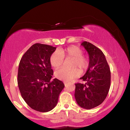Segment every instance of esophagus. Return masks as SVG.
<instances>
[{"mask_svg": "<svg viewBox=\"0 0 130 130\" xmlns=\"http://www.w3.org/2000/svg\"><path fill=\"white\" fill-rule=\"evenodd\" d=\"M64 85H65V87H67V85H68V83H67V82H64Z\"/></svg>", "mask_w": 130, "mask_h": 130, "instance_id": "34e87169", "label": "esophagus"}]
</instances>
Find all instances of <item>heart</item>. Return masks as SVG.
Masks as SVG:
<instances>
[{
	"instance_id": "1",
	"label": "heart",
	"mask_w": 130,
	"mask_h": 130,
	"mask_svg": "<svg viewBox=\"0 0 130 130\" xmlns=\"http://www.w3.org/2000/svg\"><path fill=\"white\" fill-rule=\"evenodd\" d=\"M83 50L77 46H70L65 49H59L53 53L49 61L52 67L59 68L62 65L63 58L72 59V68H78L81 71H85L89 67V61L87 56L83 55ZM81 72L77 68L68 70L61 68L56 70L54 76L58 80L66 82L72 81L80 75Z\"/></svg>"
}]
</instances>
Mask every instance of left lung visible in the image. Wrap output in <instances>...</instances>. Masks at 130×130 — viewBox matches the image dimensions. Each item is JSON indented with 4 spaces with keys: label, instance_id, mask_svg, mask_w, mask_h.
I'll use <instances>...</instances> for the list:
<instances>
[{
    "label": "left lung",
    "instance_id": "obj_1",
    "mask_svg": "<svg viewBox=\"0 0 130 130\" xmlns=\"http://www.w3.org/2000/svg\"><path fill=\"white\" fill-rule=\"evenodd\" d=\"M88 53L89 63L84 76L80 79L84 84H75L76 102L83 108L90 109L104 102L111 85V71L104 53L87 41L81 43Z\"/></svg>",
    "mask_w": 130,
    "mask_h": 130
}]
</instances>
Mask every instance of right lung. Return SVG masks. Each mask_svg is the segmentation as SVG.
I'll return each mask as SVG.
<instances>
[{"instance_id": "obj_1", "label": "right lung", "mask_w": 130, "mask_h": 130, "mask_svg": "<svg viewBox=\"0 0 130 130\" xmlns=\"http://www.w3.org/2000/svg\"><path fill=\"white\" fill-rule=\"evenodd\" d=\"M56 49L50 45L35 43L23 54L19 65L17 80L21 96L28 106L42 112L56 107L65 87L57 78L50 81L53 70L49 58Z\"/></svg>"}]
</instances>
